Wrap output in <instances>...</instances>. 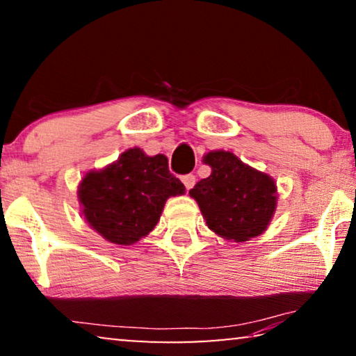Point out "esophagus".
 <instances>
[{
    "instance_id": "1",
    "label": "esophagus",
    "mask_w": 356,
    "mask_h": 356,
    "mask_svg": "<svg viewBox=\"0 0 356 356\" xmlns=\"http://www.w3.org/2000/svg\"><path fill=\"white\" fill-rule=\"evenodd\" d=\"M195 182H197V179H195L193 174H185V176H182V184L185 185V188L187 190L192 188Z\"/></svg>"
}]
</instances>
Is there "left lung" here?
I'll use <instances>...</instances> for the list:
<instances>
[{"instance_id":"left-lung-1","label":"left lung","mask_w":356,"mask_h":356,"mask_svg":"<svg viewBox=\"0 0 356 356\" xmlns=\"http://www.w3.org/2000/svg\"><path fill=\"white\" fill-rule=\"evenodd\" d=\"M211 176L190 190L208 227L219 237L247 242L263 234L277 207L273 177L240 161L234 153L216 149L204 154Z\"/></svg>"}]
</instances>
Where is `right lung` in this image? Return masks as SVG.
I'll return each mask as SVG.
<instances>
[{"mask_svg": "<svg viewBox=\"0 0 356 356\" xmlns=\"http://www.w3.org/2000/svg\"><path fill=\"white\" fill-rule=\"evenodd\" d=\"M184 192L164 154L147 156L135 147L116 163L85 174L77 195L90 227L108 242L132 245L154 229L166 200Z\"/></svg>", "mask_w": 356, "mask_h": 356, "instance_id": "obj_1", "label": "right lung"}]
</instances>
